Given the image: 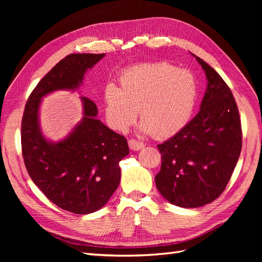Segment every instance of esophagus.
I'll list each match as a JSON object with an SVG mask.
<instances>
[{
	"label": "esophagus",
	"instance_id": "obj_1",
	"mask_svg": "<svg viewBox=\"0 0 262 262\" xmlns=\"http://www.w3.org/2000/svg\"><path fill=\"white\" fill-rule=\"evenodd\" d=\"M128 144H129V147L132 149V150H140L143 148L145 145L144 143H142V142L138 141V140H134V139H131L128 141Z\"/></svg>",
	"mask_w": 262,
	"mask_h": 262
}]
</instances>
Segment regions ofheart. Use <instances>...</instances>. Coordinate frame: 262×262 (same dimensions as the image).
Returning <instances> with one entry per match:
<instances>
[{"label":"heart","mask_w":262,"mask_h":262,"mask_svg":"<svg viewBox=\"0 0 262 262\" xmlns=\"http://www.w3.org/2000/svg\"><path fill=\"white\" fill-rule=\"evenodd\" d=\"M199 86L191 71L167 62L142 63L123 71L120 86L108 82L104 102L110 128L125 131L140 110V130L164 139L175 136L191 118Z\"/></svg>","instance_id":"b5f03b06"}]
</instances>
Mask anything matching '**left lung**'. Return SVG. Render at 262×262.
I'll return each instance as SVG.
<instances>
[{"instance_id": "left-lung-1", "label": "left lung", "mask_w": 262, "mask_h": 262, "mask_svg": "<svg viewBox=\"0 0 262 262\" xmlns=\"http://www.w3.org/2000/svg\"><path fill=\"white\" fill-rule=\"evenodd\" d=\"M207 77L199 113L172 138L158 144V191L171 204L199 208L224 191L242 150L238 108L215 70L193 53Z\"/></svg>"}]
</instances>
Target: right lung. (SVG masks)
Wrapping results in <instances>:
<instances>
[{
	"instance_id": "obj_1",
	"label": "right lung",
	"mask_w": 262,
	"mask_h": 262,
	"mask_svg": "<svg viewBox=\"0 0 262 262\" xmlns=\"http://www.w3.org/2000/svg\"><path fill=\"white\" fill-rule=\"evenodd\" d=\"M104 57L73 53L62 59L35 87L23 116V157L31 180L51 202L75 214L96 212L112 198L121 178L119 162L129 154L128 142L98 120L97 106L86 97H81V121L58 142L43 136L39 114L43 97L77 91L85 73Z\"/></svg>"
}]
</instances>
